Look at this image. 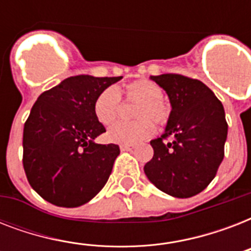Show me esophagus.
Listing matches in <instances>:
<instances>
[{
    "mask_svg": "<svg viewBox=\"0 0 251 251\" xmlns=\"http://www.w3.org/2000/svg\"><path fill=\"white\" fill-rule=\"evenodd\" d=\"M121 151H133L134 146L133 145H121L120 146Z\"/></svg>",
    "mask_w": 251,
    "mask_h": 251,
    "instance_id": "1",
    "label": "esophagus"
}]
</instances>
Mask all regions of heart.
Returning <instances> with one entry per match:
<instances>
[{
	"label": "heart",
	"instance_id": "1",
	"mask_svg": "<svg viewBox=\"0 0 251 251\" xmlns=\"http://www.w3.org/2000/svg\"><path fill=\"white\" fill-rule=\"evenodd\" d=\"M124 96L127 101H138L133 122H118L110 126L106 137L110 142L122 145H135L153 134V120L157 125H165L171 116V106L163 99V88L149 79L134 80L124 87ZM121 108V98L114 87H106L96 96L94 114L101 125L113 124Z\"/></svg>",
	"mask_w": 251,
	"mask_h": 251
}]
</instances>
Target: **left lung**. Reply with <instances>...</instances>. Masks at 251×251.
Listing matches in <instances>:
<instances>
[{"label": "left lung", "mask_w": 251, "mask_h": 251, "mask_svg": "<svg viewBox=\"0 0 251 251\" xmlns=\"http://www.w3.org/2000/svg\"><path fill=\"white\" fill-rule=\"evenodd\" d=\"M151 79L167 92L172 110L164 134L150 142L153 156L145 173L159 190L190 198L210 185L224 159L228 134L224 106L198 79L179 74Z\"/></svg>", "instance_id": "obj_1"}]
</instances>
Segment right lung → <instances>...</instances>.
<instances>
[{
    "mask_svg": "<svg viewBox=\"0 0 251 251\" xmlns=\"http://www.w3.org/2000/svg\"><path fill=\"white\" fill-rule=\"evenodd\" d=\"M121 78L70 76L33 104L23 129V168L33 190L49 203L82 206L109 178L120 147L94 142L105 133L94 101Z\"/></svg>",
    "mask_w": 251,
    "mask_h": 251,
    "instance_id": "obj_1",
    "label": "right lung"
}]
</instances>
